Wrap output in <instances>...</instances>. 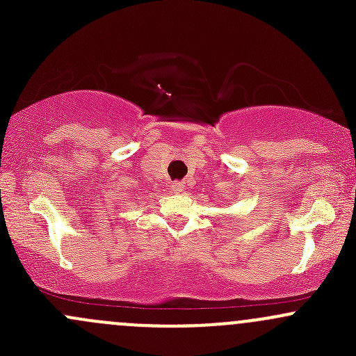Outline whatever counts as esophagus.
Instances as JSON below:
<instances>
[{"instance_id":"34e87169","label":"esophagus","mask_w":356,"mask_h":356,"mask_svg":"<svg viewBox=\"0 0 356 356\" xmlns=\"http://www.w3.org/2000/svg\"><path fill=\"white\" fill-rule=\"evenodd\" d=\"M184 188H186V186L182 184V182H172V184H170V191L175 193V195H177V193L184 191Z\"/></svg>"}]
</instances>
